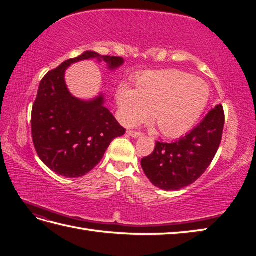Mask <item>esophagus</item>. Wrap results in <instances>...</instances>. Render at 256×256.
Here are the masks:
<instances>
[{
  "instance_id": "1",
  "label": "esophagus",
  "mask_w": 256,
  "mask_h": 256,
  "mask_svg": "<svg viewBox=\"0 0 256 256\" xmlns=\"http://www.w3.org/2000/svg\"><path fill=\"white\" fill-rule=\"evenodd\" d=\"M128 134L131 138H140V136H143V133L135 132V131H128Z\"/></svg>"
}]
</instances>
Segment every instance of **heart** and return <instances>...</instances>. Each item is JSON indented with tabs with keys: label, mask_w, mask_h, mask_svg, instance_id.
Returning <instances> with one entry per match:
<instances>
[{
	"label": "heart",
	"mask_w": 256,
	"mask_h": 256,
	"mask_svg": "<svg viewBox=\"0 0 256 256\" xmlns=\"http://www.w3.org/2000/svg\"><path fill=\"white\" fill-rule=\"evenodd\" d=\"M206 81L179 70L148 72L136 81L134 91L122 86L116 103L123 122L134 125L146 118L166 138L188 132L208 104Z\"/></svg>",
	"instance_id": "1"
}]
</instances>
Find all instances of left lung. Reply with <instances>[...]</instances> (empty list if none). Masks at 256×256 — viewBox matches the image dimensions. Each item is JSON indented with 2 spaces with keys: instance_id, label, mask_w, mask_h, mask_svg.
I'll list each match as a JSON object with an SVG mask.
<instances>
[{
  "instance_id": "8db88e82",
  "label": "left lung",
  "mask_w": 256,
  "mask_h": 256,
  "mask_svg": "<svg viewBox=\"0 0 256 256\" xmlns=\"http://www.w3.org/2000/svg\"><path fill=\"white\" fill-rule=\"evenodd\" d=\"M224 125V108L218 104L184 138L172 143L156 142L153 153L140 162L150 182L167 192L194 182L214 158Z\"/></svg>"
}]
</instances>
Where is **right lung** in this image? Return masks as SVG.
I'll return each mask as SVG.
<instances>
[{
    "label": "right lung",
    "mask_w": 256,
    "mask_h": 256,
    "mask_svg": "<svg viewBox=\"0 0 256 256\" xmlns=\"http://www.w3.org/2000/svg\"><path fill=\"white\" fill-rule=\"evenodd\" d=\"M96 59L116 70L124 59L84 52L68 59L40 81L32 110V135L38 156L57 175L82 177L99 164L114 138L125 133L104 106V94L82 100L69 91L64 74L70 64Z\"/></svg>",
    "instance_id": "1"
}]
</instances>
